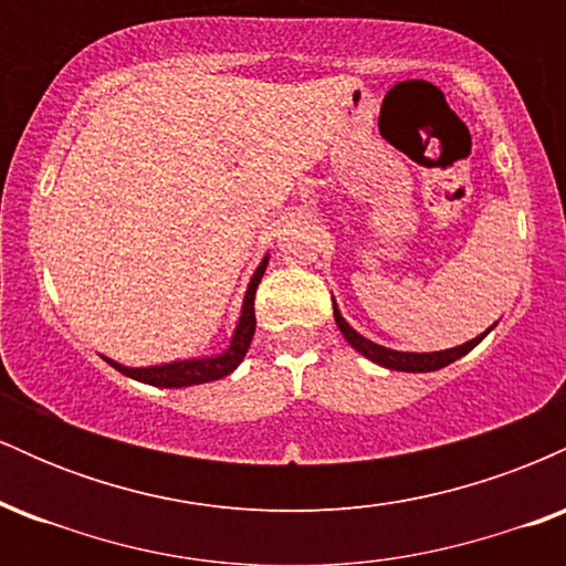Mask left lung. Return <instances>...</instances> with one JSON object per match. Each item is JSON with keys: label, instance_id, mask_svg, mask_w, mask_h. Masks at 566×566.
Instances as JSON below:
<instances>
[{"label": "left lung", "instance_id": "1", "mask_svg": "<svg viewBox=\"0 0 566 566\" xmlns=\"http://www.w3.org/2000/svg\"><path fill=\"white\" fill-rule=\"evenodd\" d=\"M333 311H335V324L337 329H340L343 337L350 343V348L359 350L361 356H367L369 361H375V365L386 367V369H396V373H437V369L452 365V361H458L460 356H465L469 350H473L479 346V343L484 340L486 335L495 329V324H492L490 329H484L482 335H476L473 340L463 343V346H454V348H444V350H426V354H415V350H394V348H386L380 346V343L369 340L361 333H356L350 324L343 319L340 308H337L335 297H333Z\"/></svg>", "mask_w": 566, "mask_h": 566}]
</instances>
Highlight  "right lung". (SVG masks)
Listing matches in <instances>:
<instances>
[{
    "label": "right lung",
    "mask_w": 566,
    "mask_h": 566,
    "mask_svg": "<svg viewBox=\"0 0 566 566\" xmlns=\"http://www.w3.org/2000/svg\"><path fill=\"white\" fill-rule=\"evenodd\" d=\"M265 265H269V255H263L261 265L252 274L250 284H247L244 301H242V311H239L237 327H233V335L220 354L212 356H197V359H178V361H167V365H151V367H125L119 361L103 359L108 361L114 369H119L122 375L127 378L146 382V386H157V388H186V386H199V382H212L231 375L233 369L242 365L247 348H250L252 335H255V290L261 284V279L265 274Z\"/></svg>",
    "instance_id": "obj_1"
}]
</instances>
